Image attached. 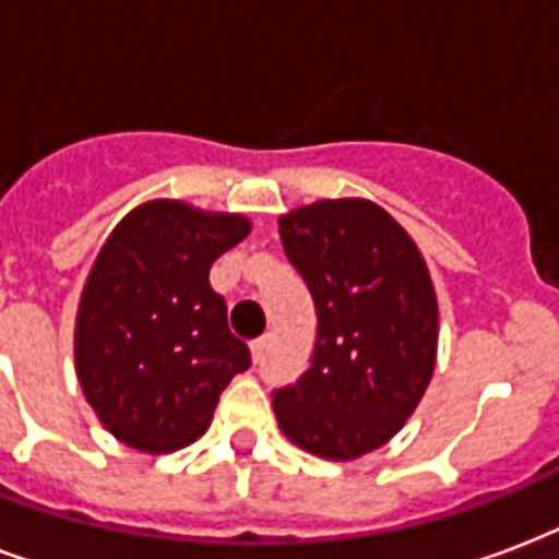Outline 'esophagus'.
I'll list each match as a JSON object with an SVG mask.
<instances>
[{
	"mask_svg": "<svg viewBox=\"0 0 559 559\" xmlns=\"http://www.w3.org/2000/svg\"><path fill=\"white\" fill-rule=\"evenodd\" d=\"M250 353H253V361H265V353H267V338L262 335V338H257L253 344H250Z\"/></svg>",
	"mask_w": 559,
	"mask_h": 559,
	"instance_id": "esophagus-1",
	"label": "esophagus"
}]
</instances>
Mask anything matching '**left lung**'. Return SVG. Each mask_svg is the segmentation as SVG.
Segmentation results:
<instances>
[{"label": "left lung", "mask_w": 559, "mask_h": 559, "mask_svg": "<svg viewBox=\"0 0 559 559\" xmlns=\"http://www.w3.org/2000/svg\"><path fill=\"white\" fill-rule=\"evenodd\" d=\"M285 259L314 306L306 373L274 388L288 440L326 461L379 449L423 400L437 353L426 262L370 201H320L280 218Z\"/></svg>", "instance_id": "left-lung-1"}]
</instances>
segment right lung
Here are the masks:
<instances>
[{
    "mask_svg": "<svg viewBox=\"0 0 559 559\" xmlns=\"http://www.w3.org/2000/svg\"><path fill=\"white\" fill-rule=\"evenodd\" d=\"M248 233L241 215L154 201L133 210L95 259L78 309V382L122 443L151 455L194 443L221 391L250 367L210 285L212 262Z\"/></svg>",
    "mask_w": 559,
    "mask_h": 559,
    "instance_id": "add662e5",
    "label": "right lung"
}]
</instances>
